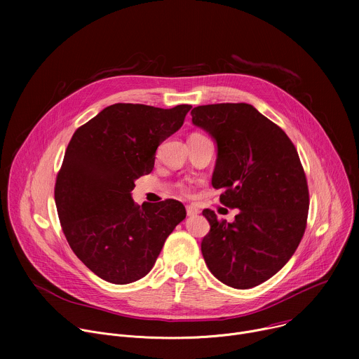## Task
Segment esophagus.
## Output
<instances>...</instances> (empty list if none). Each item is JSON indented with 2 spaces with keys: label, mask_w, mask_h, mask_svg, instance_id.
I'll return each instance as SVG.
<instances>
[{
  "label": "esophagus",
  "mask_w": 359,
  "mask_h": 359,
  "mask_svg": "<svg viewBox=\"0 0 359 359\" xmlns=\"http://www.w3.org/2000/svg\"><path fill=\"white\" fill-rule=\"evenodd\" d=\"M186 212H187V216H197L200 213V210L194 206V204H189V206H186Z\"/></svg>",
  "instance_id": "esophagus-1"
}]
</instances>
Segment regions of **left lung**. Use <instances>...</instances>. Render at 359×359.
Instances as JSON below:
<instances>
[{"mask_svg":"<svg viewBox=\"0 0 359 359\" xmlns=\"http://www.w3.org/2000/svg\"><path fill=\"white\" fill-rule=\"evenodd\" d=\"M191 122L216 140L212 184L224 190V206L238 209L233 223L203 210L210 223L204 262L223 284L252 288L287 264L305 231L310 196L297 149L248 104L197 107Z\"/></svg>","mask_w":359,"mask_h":359,"instance_id":"1","label":"left lung"}]
</instances>
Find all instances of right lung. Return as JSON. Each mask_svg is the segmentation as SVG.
<instances>
[{
	"mask_svg": "<svg viewBox=\"0 0 359 359\" xmlns=\"http://www.w3.org/2000/svg\"><path fill=\"white\" fill-rule=\"evenodd\" d=\"M191 109L115 104L78 128L57 176L55 203L76 257L97 277L129 284L155 266L184 220L177 200L135 204V180L155 166L158 146L177 132Z\"/></svg>",
	"mask_w": 359,
	"mask_h": 359,
	"instance_id": "obj_1",
	"label": "right lung"
}]
</instances>
